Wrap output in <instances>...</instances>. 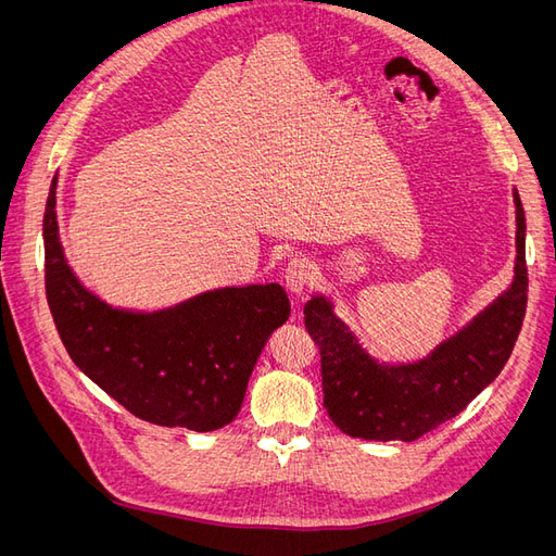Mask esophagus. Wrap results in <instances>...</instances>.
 <instances>
[{
    "mask_svg": "<svg viewBox=\"0 0 556 556\" xmlns=\"http://www.w3.org/2000/svg\"><path fill=\"white\" fill-rule=\"evenodd\" d=\"M313 278H315V271L308 260H292L288 268H285V285H288L290 294L296 299L306 294V290L313 285Z\"/></svg>",
    "mask_w": 556,
    "mask_h": 556,
    "instance_id": "esophagus-1",
    "label": "esophagus"
}]
</instances>
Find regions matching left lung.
Returning a JSON list of instances; mask_svg holds the SVG:
<instances>
[{"label":"left lung","mask_w":556,"mask_h":556,"mask_svg":"<svg viewBox=\"0 0 556 556\" xmlns=\"http://www.w3.org/2000/svg\"><path fill=\"white\" fill-rule=\"evenodd\" d=\"M515 278L510 288L429 357L413 364H380L359 345L333 304L311 296L306 329L323 357L325 408L352 439L417 441L459 415L506 366L527 311V223L517 190Z\"/></svg>","instance_id":"left-lung-1"}]
</instances>
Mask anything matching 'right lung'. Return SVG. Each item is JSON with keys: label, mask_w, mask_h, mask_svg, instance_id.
Returning a JSON list of instances; mask_svg holds the SVG:
<instances>
[{"label": "right lung", "mask_w": 556, "mask_h": 556, "mask_svg": "<svg viewBox=\"0 0 556 556\" xmlns=\"http://www.w3.org/2000/svg\"><path fill=\"white\" fill-rule=\"evenodd\" d=\"M58 176L43 213L46 299L74 364L131 415L160 427L215 431L239 415L262 350L290 317L278 282L220 288L153 313L113 308L64 260Z\"/></svg>", "instance_id": "1"}]
</instances>
